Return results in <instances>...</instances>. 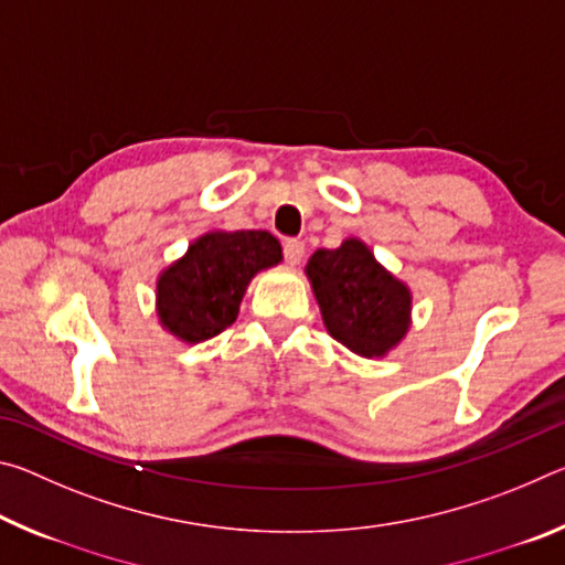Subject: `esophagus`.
Listing matches in <instances>:
<instances>
[{
  "label": "esophagus",
  "mask_w": 565,
  "mask_h": 565,
  "mask_svg": "<svg viewBox=\"0 0 565 565\" xmlns=\"http://www.w3.org/2000/svg\"><path fill=\"white\" fill-rule=\"evenodd\" d=\"M303 242H299V238H286L284 242V259L289 262L291 266L299 264L303 259Z\"/></svg>",
  "instance_id": "obj_1"
}]
</instances>
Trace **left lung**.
I'll list each match as a JSON object with an SVG mask.
<instances>
[{
	"label": "left lung",
	"mask_w": 565,
	"mask_h": 565,
	"mask_svg": "<svg viewBox=\"0 0 565 565\" xmlns=\"http://www.w3.org/2000/svg\"><path fill=\"white\" fill-rule=\"evenodd\" d=\"M323 327L363 359H384L411 327V291L361 238L319 248L306 264Z\"/></svg>",
	"instance_id": "obj_1"
}]
</instances>
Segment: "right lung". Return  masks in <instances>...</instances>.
I'll list each match as a JSON object with an SVG mask.
<instances>
[{
  "instance_id": "right-lung-1",
  "label": "right lung",
  "mask_w": 565,
  "mask_h": 565,
  "mask_svg": "<svg viewBox=\"0 0 565 565\" xmlns=\"http://www.w3.org/2000/svg\"><path fill=\"white\" fill-rule=\"evenodd\" d=\"M281 262L269 232H209L157 279V317L184 343L214 339L238 317L248 281Z\"/></svg>"
}]
</instances>
